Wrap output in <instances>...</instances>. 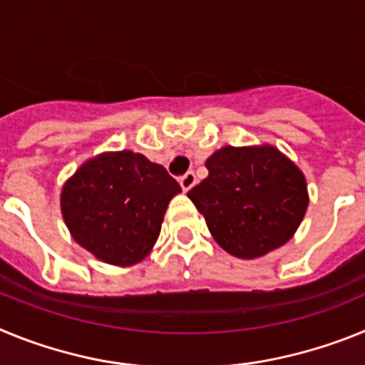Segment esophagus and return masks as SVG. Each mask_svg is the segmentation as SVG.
<instances>
[{"instance_id": "1", "label": "esophagus", "mask_w": 365, "mask_h": 365, "mask_svg": "<svg viewBox=\"0 0 365 365\" xmlns=\"http://www.w3.org/2000/svg\"><path fill=\"white\" fill-rule=\"evenodd\" d=\"M179 182H180V188L185 190V192H188V190H192L193 186H195V182H197V179H195V173L188 172V173H186V175L180 177Z\"/></svg>"}]
</instances>
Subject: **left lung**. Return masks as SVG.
<instances>
[{
  "label": "left lung",
  "instance_id": "obj_1",
  "mask_svg": "<svg viewBox=\"0 0 365 365\" xmlns=\"http://www.w3.org/2000/svg\"><path fill=\"white\" fill-rule=\"evenodd\" d=\"M205 164L208 177L188 197L222 250L256 259L296 234L309 206L307 180L278 148L225 146Z\"/></svg>",
  "mask_w": 365,
  "mask_h": 365
}]
</instances>
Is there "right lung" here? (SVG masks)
Returning a JSON list of instances; mask_svg holds the SVG:
<instances>
[{"label":"right lung","instance_id":"right-lung-1","mask_svg":"<svg viewBox=\"0 0 365 365\" xmlns=\"http://www.w3.org/2000/svg\"><path fill=\"white\" fill-rule=\"evenodd\" d=\"M180 186L130 150L104 151L63 182L60 206L73 240L96 259L131 267L151 252Z\"/></svg>","mask_w":365,"mask_h":365}]
</instances>
